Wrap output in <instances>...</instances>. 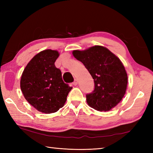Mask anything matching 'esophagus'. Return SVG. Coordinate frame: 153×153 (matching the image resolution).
<instances>
[{"instance_id": "34e87169", "label": "esophagus", "mask_w": 153, "mask_h": 153, "mask_svg": "<svg viewBox=\"0 0 153 153\" xmlns=\"http://www.w3.org/2000/svg\"><path fill=\"white\" fill-rule=\"evenodd\" d=\"M77 83H78V81H77V79H76L74 80V82H73V85H77Z\"/></svg>"}]
</instances>
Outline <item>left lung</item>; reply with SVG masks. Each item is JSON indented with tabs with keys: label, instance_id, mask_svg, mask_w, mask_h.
Returning a JSON list of instances; mask_svg holds the SVG:
<instances>
[{
	"label": "left lung",
	"instance_id": "obj_1",
	"mask_svg": "<svg viewBox=\"0 0 153 153\" xmlns=\"http://www.w3.org/2000/svg\"><path fill=\"white\" fill-rule=\"evenodd\" d=\"M72 54L83 64L94 79V91L86 95L88 105L100 112L115 107L124 96L128 85V75L119 58L99 45L84 51H74Z\"/></svg>",
	"mask_w": 153,
	"mask_h": 153
}]
</instances>
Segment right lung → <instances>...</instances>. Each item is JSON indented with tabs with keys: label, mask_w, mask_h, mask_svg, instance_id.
<instances>
[{
	"label": "right lung",
	"mask_w": 153,
	"mask_h": 153,
	"mask_svg": "<svg viewBox=\"0 0 153 153\" xmlns=\"http://www.w3.org/2000/svg\"><path fill=\"white\" fill-rule=\"evenodd\" d=\"M59 54L57 51L51 49L40 52L29 62L22 75L23 95L41 112H57L64 105L72 89L64 82L60 70L54 65Z\"/></svg>",
	"instance_id": "right-lung-1"
}]
</instances>
